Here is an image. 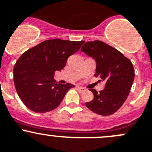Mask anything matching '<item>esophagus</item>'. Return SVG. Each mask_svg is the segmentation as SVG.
<instances>
[{
	"label": "esophagus",
	"mask_w": 152,
	"mask_h": 152,
	"mask_svg": "<svg viewBox=\"0 0 152 152\" xmlns=\"http://www.w3.org/2000/svg\"><path fill=\"white\" fill-rule=\"evenodd\" d=\"M76 88H77V89L79 91H80V92L85 91V88H83V87H81V86H77Z\"/></svg>",
	"instance_id": "34e87169"
}]
</instances>
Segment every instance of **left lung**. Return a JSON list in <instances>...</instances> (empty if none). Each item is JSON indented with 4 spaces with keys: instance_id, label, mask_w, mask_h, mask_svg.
I'll use <instances>...</instances> for the list:
<instances>
[{
    "instance_id": "1",
    "label": "left lung",
    "mask_w": 152,
    "mask_h": 152,
    "mask_svg": "<svg viewBox=\"0 0 152 152\" xmlns=\"http://www.w3.org/2000/svg\"><path fill=\"white\" fill-rule=\"evenodd\" d=\"M80 50L95 60L94 76L106 83L105 88L99 93L90 88L94 99L86 106L97 115H112L122 106L130 92L134 79L133 64L121 52L100 40L86 42Z\"/></svg>"
}]
</instances>
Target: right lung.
<instances>
[{
  "instance_id": "1",
  "label": "right lung",
  "mask_w": 152,
  "mask_h": 152,
  "mask_svg": "<svg viewBox=\"0 0 152 152\" xmlns=\"http://www.w3.org/2000/svg\"><path fill=\"white\" fill-rule=\"evenodd\" d=\"M83 43L61 39L44 40L18 58L13 69L14 83L19 97L28 109L45 113L61 104L67 91L75 86L56 82L54 75L65 67L69 57Z\"/></svg>"
}]
</instances>
